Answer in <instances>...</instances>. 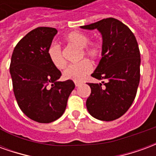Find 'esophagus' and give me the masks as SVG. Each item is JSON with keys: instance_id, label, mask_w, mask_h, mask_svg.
<instances>
[{"instance_id": "obj_1", "label": "esophagus", "mask_w": 156, "mask_h": 156, "mask_svg": "<svg viewBox=\"0 0 156 156\" xmlns=\"http://www.w3.org/2000/svg\"><path fill=\"white\" fill-rule=\"evenodd\" d=\"M82 84V83H79V82H75V86L76 87H78V86H80Z\"/></svg>"}]
</instances>
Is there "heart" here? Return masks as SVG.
<instances>
[{"mask_svg": "<svg viewBox=\"0 0 156 156\" xmlns=\"http://www.w3.org/2000/svg\"><path fill=\"white\" fill-rule=\"evenodd\" d=\"M66 41L69 44L76 46L81 49L79 58H90L98 59L103 54V45L100 41H89V37L83 32H74L69 33L66 37ZM48 56L51 64L56 68L62 69L66 65L64 55L61 46L56 42H52L48 48ZM94 70V65L88 59H83L78 63L68 65L62 73V77L67 80L79 82L83 80Z\"/></svg>", "mask_w": 156, "mask_h": 156, "instance_id": "b5f03b06", "label": "heart"}]
</instances>
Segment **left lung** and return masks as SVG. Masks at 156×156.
Here are the masks:
<instances>
[{"label":"left lung","instance_id":"left-lung-1","mask_svg":"<svg viewBox=\"0 0 156 156\" xmlns=\"http://www.w3.org/2000/svg\"><path fill=\"white\" fill-rule=\"evenodd\" d=\"M82 28L98 29L103 54L91 76L100 83L88 84L91 94L86 106L97 119L112 121L124 115L134 102L140 78V53L137 40L127 26L109 17Z\"/></svg>","mask_w":156,"mask_h":156}]
</instances>
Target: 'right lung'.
<instances>
[{"instance_id":"right-lung-1","label":"right lung","mask_w":156,"mask_h":156,"mask_svg":"<svg viewBox=\"0 0 156 156\" xmlns=\"http://www.w3.org/2000/svg\"><path fill=\"white\" fill-rule=\"evenodd\" d=\"M57 32V29L46 27L28 32L14 48L10 64L19 108L31 119L43 124L61 117L75 88L73 80L58 81L61 72L48 56V48Z\"/></svg>"}]
</instances>
